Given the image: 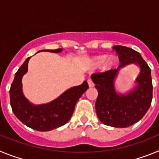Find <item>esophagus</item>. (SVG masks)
Instances as JSON below:
<instances>
[{"mask_svg":"<svg viewBox=\"0 0 159 159\" xmlns=\"http://www.w3.org/2000/svg\"><path fill=\"white\" fill-rule=\"evenodd\" d=\"M88 86H89L90 88H92V87H94V83L91 78H89L88 80Z\"/></svg>","mask_w":159,"mask_h":159,"instance_id":"34e87169","label":"esophagus"}]
</instances>
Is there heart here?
<instances>
[{"instance_id": "heart-1", "label": "heart", "mask_w": 159, "mask_h": 159, "mask_svg": "<svg viewBox=\"0 0 159 159\" xmlns=\"http://www.w3.org/2000/svg\"><path fill=\"white\" fill-rule=\"evenodd\" d=\"M103 62H104V64L102 66V69L107 71V70L111 69L112 67L116 65V59L114 57H111L107 59L106 56H99V57H97L94 59L93 64L95 66H99Z\"/></svg>"}]
</instances>
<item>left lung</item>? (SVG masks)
I'll return each instance as SVG.
<instances>
[{
  "label": "left lung",
  "mask_w": 159,
  "mask_h": 159,
  "mask_svg": "<svg viewBox=\"0 0 159 159\" xmlns=\"http://www.w3.org/2000/svg\"><path fill=\"white\" fill-rule=\"evenodd\" d=\"M113 49L119 55V67L92 75L98 90L95 111L103 124L123 128L139 121L151 107L153 94L151 71L138 52L121 45L114 46ZM130 63H135L140 67V75L136 81L137 86L129 93L118 94L114 88L115 77L120 68Z\"/></svg>",
  "instance_id": "8db88e82"
}]
</instances>
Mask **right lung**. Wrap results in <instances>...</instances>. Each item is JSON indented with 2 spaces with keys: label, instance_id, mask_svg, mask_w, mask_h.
<instances>
[{
  "label": "right lung",
  "instance_id": "1",
  "mask_svg": "<svg viewBox=\"0 0 159 159\" xmlns=\"http://www.w3.org/2000/svg\"><path fill=\"white\" fill-rule=\"evenodd\" d=\"M62 48L48 50L50 52H60ZM31 57L25 60L15 74L11 85L10 104L12 111L20 121L27 127L39 131H48L61 127L68 122L72 116L78 99L88 89L87 81L80 86L67 90L52 102L42 105H33L22 92V77L28 71Z\"/></svg>",
  "mask_w": 159,
  "mask_h": 159
}]
</instances>
